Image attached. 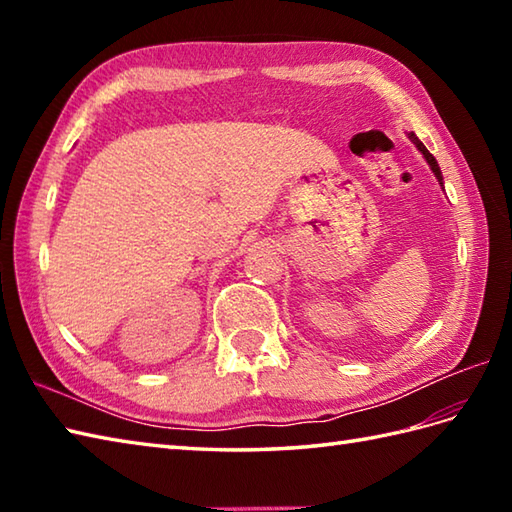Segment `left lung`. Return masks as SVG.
<instances>
[{"label":"left lung","mask_w":512,"mask_h":512,"mask_svg":"<svg viewBox=\"0 0 512 512\" xmlns=\"http://www.w3.org/2000/svg\"><path fill=\"white\" fill-rule=\"evenodd\" d=\"M409 140H411V143H413V145H416V147H418V151H420V154L424 156V160H427V162H429V167H431V171H433V176H436V178H438V182L442 184V173H440V167H438V162H436V158H433V156L429 154V149H427V147H424V145L420 143V140H418V136H416V134H409Z\"/></svg>","instance_id":"left-lung-1"}]
</instances>
